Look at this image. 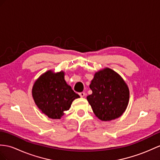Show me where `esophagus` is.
<instances>
[{
    "instance_id": "obj_1",
    "label": "esophagus",
    "mask_w": 160,
    "mask_h": 160,
    "mask_svg": "<svg viewBox=\"0 0 160 160\" xmlns=\"http://www.w3.org/2000/svg\"><path fill=\"white\" fill-rule=\"evenodd\" d=\"M79 96L81 97H84L85 96V92H81V93H79Z\"/></svg>"
}]
</instances>
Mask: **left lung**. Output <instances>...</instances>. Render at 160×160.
Masks as SVG:
<instances>
[{
    "instance_id": "8db88e82",
    "label": "left lung",
    "mask_w": 160,
    "mask_h": 160,
    "mask_svg": "<svg viewBox=\"0 0 160 160\" xmlns=\"http://www.w3.org/2000/svg\"><path fill=\"white\" fill-rule=\"evenodd\" d=\"M87 100L95 115L101 121L114 120L126 111L130 99L129 88L118 72L104 68L94 74Z\"/></svg>"
}]
</instances>
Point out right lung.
Instances as JSON below:
<instances>
[{"instance_id": "obj_1", "label": "right lung", "mask_w": 160, "mask_h": 160, "mask_svg": "<svg viewBox=\"0 0 160 160\" xmlns=\"http://www.w3.org/2000/svg\"><path fill=\"white\" fill-rule=\"evenodd\" d=\"M32 95L39 110L49 118L60 119L69 110L73 100L80 98L64 79V72L52 70L42 73L35 81Z\"/></svg>"}]
</instances>
